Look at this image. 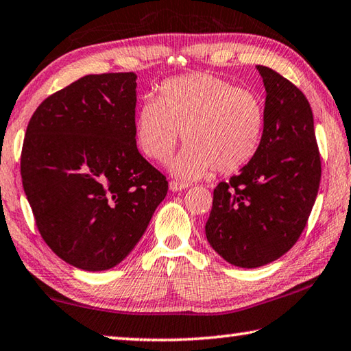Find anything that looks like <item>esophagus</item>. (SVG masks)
I'll list each match as a JSON object with an SVG mask.
<instances>
[{
  "mask_svg": "<svg viewBox=\"0 0 351 351\" xmlns=\"http://www.w3.org/2000/svg\"><path fill=\"white\" fill-rule=\"evenodd\" d=\"M169 186L171 192H181V191H186L189 187V184H186V182H180V181H170Z\"/></svg>",
  "mask_w": 351,
  "mask_h": 351,
  "instance_id": "34e87169",
  "label": "esophagus"
}]
</instances>
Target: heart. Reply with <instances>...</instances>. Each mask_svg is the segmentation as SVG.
I'll return each instance as SVG.
<instances>
[{
    "label": "heart",
    "instance_id": "1",
    "mask_svg": "<svg viewBox=\"0 0 351 351\" xmlns=\"http://www.w3.org/2000/svg\"><path fill=\"white\" fill-rule=\"evenodd\" d=\"M265 128L264 104L256 93L209 73L165 81L158 99L147 98L134 121L136 142L147 158L164 162L181 137L189 145L171 171L197 180L215 169L234 173L258 153Z\"/></svg>",
    "mask_w": 351,
    "mask_h": 351
}]
</instances>
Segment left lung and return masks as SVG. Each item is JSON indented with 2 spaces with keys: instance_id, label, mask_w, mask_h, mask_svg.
Listing matches in <instances>:
<instances>
[{
  "instance_id": "8db88e82",
  "label": "left lung",
  "mask_w": 351,
  "mask_h": 351,
  "mask_svg": "<svg viewBox=\"0 0 351 351\" xmlns=\"http://www.w3.org/2000/svg\"><path fill=\"white\" fill-rule=\"evenodd\" d=\"M265 87V128L258 153L241 173L214 189L204 231L226 263L254 269L298 241L319 192L322 164L314 117L298 87L256 66Z\"/></svg>"
}]
</instances>
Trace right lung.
Here are the masks:
<instances>
[{"mask_svg":"<svg viewBox=\"0 0 351 351\" xmlns=\"http://www.w3.org/2000/svg\"><path fill=\"white\" fill-rule=\"evenodd\" d=\"M137 75H87L27 123L21 181L47 245L76 269L120 264L165 198V176L136 145Z\"/></svg>","mask_w":351,"mask_h":351,"instance_id":"right-lung-1","label":"right lung"}]
</instances>
